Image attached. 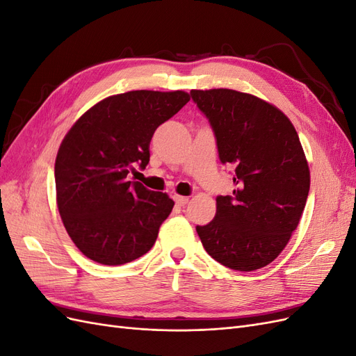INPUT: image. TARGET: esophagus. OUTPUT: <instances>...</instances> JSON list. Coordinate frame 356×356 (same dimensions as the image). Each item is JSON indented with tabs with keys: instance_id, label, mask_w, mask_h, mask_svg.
Here are the masks:
<instances>
[{
	"instance_id": "obj_1",
	"label": "esophagus",
	"mask_w": 356,
	"mask_h": 356,
	"mask_svg": "<svg viewBox=\"0 0 356 356\" xmlns=\"http://www.w3.org/2000/svg\"><path fill=\"white\" fill-rule=\"evenodd\" d=\"M174 200H175V203L178 204V207H186V204L188 203V197H186V196H178V195H175V196H174Z\"/></svg>"
}]
</instances>
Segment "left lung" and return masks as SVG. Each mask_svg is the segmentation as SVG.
<instances>
[{"mask_svg": "<svg viewBox=\"0 0 356 356\" xmlns=\"http://www.w3.org/2000/svg\"><path fill=\"white\" fill-rule=\"evenodd\" d=\"M208 118L222 165L234 166L232 196H217V213L196 232L222 266L252 272L270 264L297 229L310 187L307 160L289 118L250 93L191 90Z\"/></svg>", "mask_w": 356, "mask_h": 356, "instance_id": "8db88e82", "label": "left lung"}]
</instances>
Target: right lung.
<instances>
[{"label": "right lung", "mask_w": 356, "mask_h": 356, "mask_svg": "<svg viewBox=\"0 0 356 356\" xmlns=\"http://www.w3.org/2000/svg\"><path fill=\"white\" fill-rule=\"evenodd\" d=\"M188 101L182 90L114 95L86 111L63 138L55 163L58 209L90 260L118 266L152 250L174 200L127 175L135 166L145 169L156 129Z\"/></svg>", "instance_id": "obj_1"}]
</instances>
